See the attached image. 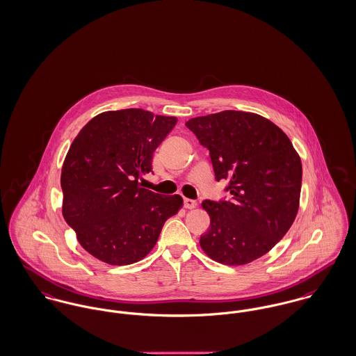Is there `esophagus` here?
<instances>
[{"label":"esophagus","instance_id":"34e87169","mask_svg":"<svg viewBox=\"0 0 356 356\" xmlns=\"http://www.w3.org/2000/svg\"><path fill=\"white\" fill-rule=\"evenodd\" d=\"M184 207L186 209H193V207H196V202L192 200V199H188V197H184Z\"/></svg>","mask_w":356,"mask_h":356}]
</instances>
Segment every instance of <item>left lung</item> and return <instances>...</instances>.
I'll use <instances>...</instances> for the list:
<instances>
[{
  "mask_svg": "<svg viewBox=\"0 0 356 356\" xmlns=\"http://www.w3.org/2000/svg\"><path fill=\"white\" fill-rule=\"evenodd\" d=\"M186 126L210 152L216 180H229V200H203L210 227L200 246L226 266L248 264L271 250L298 213L302 164L291 140L257 113L222 111Z\"/></svg>",
  "mask_w": 356,
  "mask_h": 356,
  "instance_id": "1",
  "label": "left lung"
}]
</instances>
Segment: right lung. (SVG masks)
Returning a JSON list of instances; mask_svg holds the SVG:
<instances>
[{
	"label": "right lung",
	"mask_w": 356,
	"mask_h": 356,
	"mask_svg": "<svg viewBox=\"0 0 356 356\" xmlns=\"http://www.w3.org/2000/svg\"><path fill=\"white\" fill-rule=\"evenodd\" d=\"M176 122L140 108L107 111L73 140L60 175L62 214L96 259L111 266L142 260L181 207L180 195H160L139 183Z\"/></svg>",
	"instance_id": "obj_1"
}]
</instances>
